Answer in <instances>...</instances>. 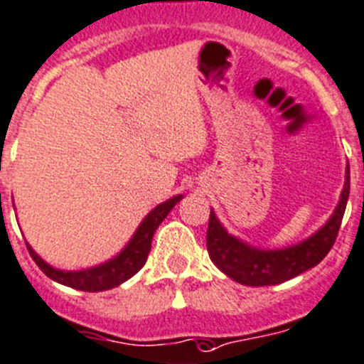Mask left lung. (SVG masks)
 I'll list each match as a JSON object with an SVG mask.
<instances>
[{"instance_id":"obj_1","label":"left lung","mask_w":364,"mask_h":364,"mask_svg":"<svg viewBox=\"0 0 364 364\" xmlns=\"http://www.w3.org/2000/svg\"><path fill=\"white\" fill-rule=\"evenodd\" d=\"M348 192H350V168L347 165L340 203L329 220L315 235L302 240L297 245L274 250L257 249L229 235L224 225L218 222L215 211L211 210L206 232V247L211 261L225 276L245 287H270L299 276L302 272L316 267L329 254L343 220Z\"/></svg>"}]
</instances>
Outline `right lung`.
Wrapping results in <instances>:
<instances>
[{
	"mask_svg": "<svg viewBox=\"0 0 364 364\" xmlns=\"http://www.w3.org/2000/svg\"><path fill=\"white\" fill-rule=\"evenodd\" d=\"M181 199L183 196H176L171 197L168 200H165V203L158 204V206L154 208L153 211H149V215L144 218L142 224L139 225V229H136L135 235H133V238L129 240L128 245H126L117 256L112 257L107 263L87 268V270L67 272L53 268L51 264L46 263V261L31 249L30 243H26V247L28 250H30V256L33 257V261L37 263V267L44 272L49 279L81 291L112 290V288L119 287V284H122L124 281H128L129 277L135 276L136 272L146 264L154 231H156L158 225L164 222V218L167 217L168 211H171Z\"/></svg>",
	"mask_w": 364,
	"mask_h": 364,
	"instance_id": "1",
	"label": "right lung"
}]
</instances>
